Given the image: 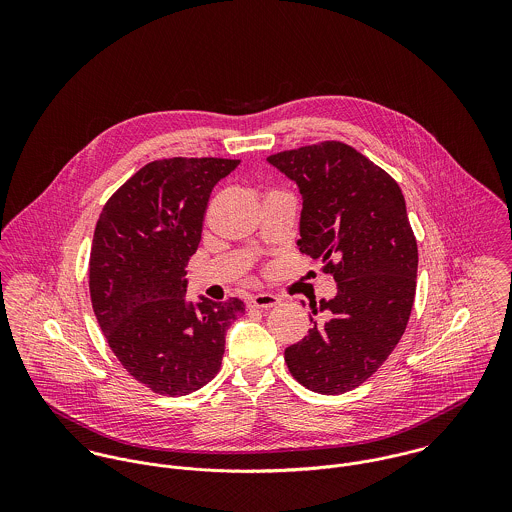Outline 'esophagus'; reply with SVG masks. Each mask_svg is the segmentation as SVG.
<instances>
[{"label": "esophagus", "mask_w": 512, "mask_h": 512, "mask_svg": "<svg viewBox=\"0 0 512 512\" xmlns=\"http://www.w3.org/2000/svg\"><path fill=\"white\" fill-rule=\"evenodd\" d=\"M280 303V297L274 293H256L248 299V305L254 309H270Z\"/></svg>", "instance_id": "esophagus-1"}]
</instances>
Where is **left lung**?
Here are the masks:
<instances>
[{
    "mask_svg": "<svg viewBox=\"0 0 512 512\" xmlns=\"http://www.w3.org/2000/svg\"><path fill=\"white\" fill-rule=\"evenodd\" d=\"M268 163L301 193L299 250L337 282V295L319 301L323 321L311 317L309 333L286 349V363L313 392H349L388 359L412 313L418 244L404 195L343 142L280 151Z\"/></svg>",
    "mask_w": 512,
    "mask_h": 512,
    "instance_id": "8db88e82",
    "label": "left lung"
}]
</instances>
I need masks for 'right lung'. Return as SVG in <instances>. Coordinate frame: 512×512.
<instances>
[{
    "instance_id": "add662e5",
    "label": "right lung",
    "mask_w": 512,
    "mask_h": 512,
    "mask_svg": "<svg viewBox=\"0 0 512 512\" xmlns=\"http://www.w3.org/2000/svg\"><path fill=\"white\" fill-rule=\"evenodd\" d=\"M238 159L151 161L104 205L90 250V299L122 366L149 390L185 396L219 372L224 337L244 301H187L213 187Z\"/></svg>"
}]
</instances>
